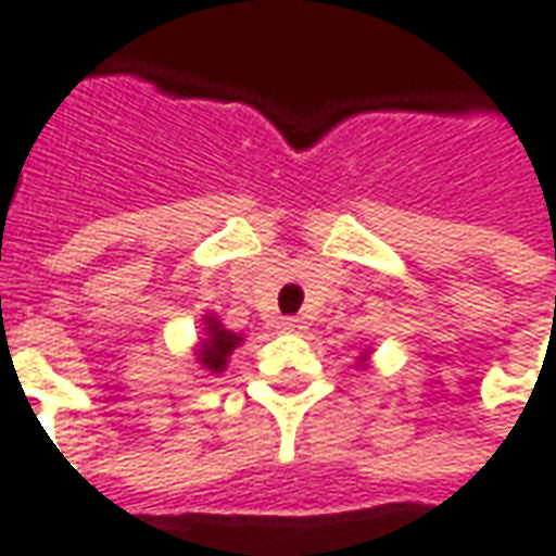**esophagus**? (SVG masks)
<instances>
[{
  "label": "esophagus",
  "instance_id": "34e87169",
  "mask_svg": "<svg viewBox=\"0 0 556 556\" xmlns=\"http://www.w3.org/2000/svg\"><path fill=\"white\" fill-rule=\"evenodd\" d=\"M279 328H282V331H289V333H301L306 328L304 325V318H282V325H279Z\"/></svg>",
  "mask_w": 556,
  "mask_h": 556
}]
</instances>
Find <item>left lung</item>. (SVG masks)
<instances>
[{
    "instance_id": "8db88e82",
    "label": "left lung",
    "mask_w": 556,
    "mask_h": 556,
    "mask_svg": "<svg viewBox=\"0 0 556 556\" xmlns=\"http://www.w3.org/2000/svg\"><path fill=\"white\" fill-rule=\"evenodd\" d=\"M370 345H367V349H361V355H358V367H367V364H370Z\"/></svg>"
}]
</instances>
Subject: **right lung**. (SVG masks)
<instances>
[{
  "mask_svg": "<svg viewBox=\"0 0 556 556\" xmlns=\"http://www.w3.org/2000/svg\"><path fill=\"white\" fill-rule=\"evenodd\" d=\"M240 343H243V333L228 331L216 313H204L201 316V337H198L195 352H192L198 370H204L207 376H223L228 358L235 355Z\"/></svg>",
  "mask_w": 556,
  "mask_h": 556,
  "instance_id": "1",
  "label": "right lung"
}]
</instances>
